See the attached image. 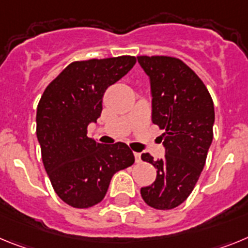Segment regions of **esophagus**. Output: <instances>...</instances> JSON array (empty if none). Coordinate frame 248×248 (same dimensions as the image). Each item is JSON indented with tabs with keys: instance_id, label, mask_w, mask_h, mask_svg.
Segmentation results:
<instances>
[{
	"instance_id": "1",
	"label": "esophagus",
	"mask_w": 248,
	"mask_h": 248,
	"mask_svg": "<svg viewBox=\"0 0 248 248\" xmlns=\"http://www.w3.org/2000/svg\"><path fill=\"white\" fill-rule=\"evenodd\" d=\"M135 160H136V163H140L141 162V154H139V152H135Z\"/></svg>"
}]
</instances>
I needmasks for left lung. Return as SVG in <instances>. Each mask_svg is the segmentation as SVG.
Returning a JSON list of instances; mask_svg holds the SVG:
<instances>
[{"instance_id": "obj_1", "label": "left lung", "mask_w": 248, "mask_h": 248, "mask_svg": "<svg viewBox=\"0 0 248 248\" xmlns=\"http://www.w3.org/2000/svg\"><path fill=\"white\" fill-rule=\"evenodd\" d=\"M150 76L152 122L162 133L166 155L141 158L157 170L156 181L142 187L143 201L156 210H171L187 200L206 163L214 139V101L202 79L184 61L170 56H139Z\"/></svg>"}]
</instances>
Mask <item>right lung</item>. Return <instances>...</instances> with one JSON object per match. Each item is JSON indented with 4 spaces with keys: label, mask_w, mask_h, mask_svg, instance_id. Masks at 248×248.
I'll return each instance as SVG.
<instances>
[{
    "label": "right lung",
    "mask_w": 248,
    "mask_h": 248,
    "mask_svg": "<svg viewBox=\"0 0 248 248\" xmlns=\"http://www.w3.org/2000/svg\"><path fill=\"white\" fill-rule=\"evenodd\" d=\"M135 63V56L75 61L41 96L36 133L42 162L55 192L72 207L100 203L112 176L135 162L133 152L124 142L102 145L87 136L88 124L101 116L107 87Z\"/></svg>",
    "instance_id": "1"
}]
</instances>
